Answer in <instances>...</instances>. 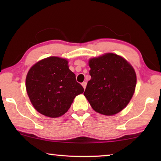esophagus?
<instances>
[{
    "label": "esophagus",
    "instance_id": "1",
    "mask_svg": "<svg viewBox=\"0 0 161 161\" xmlns=\"http://www.w3.org/2000/svg\"><path fill=\"white\" fill-rule=\"evenodd\" d=\"M81 85H82L84 89H85L86 86V81H84V82H82V84H81Z\"/></svg>",
    "mask_w": 161,
    "mask_h": 161
}]
</instances>
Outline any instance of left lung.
Wrapping results in <instances>:
<instances>
[{
  "instance_id": "obj_1",
  "label": "left lung",
  "mask_w": 161,
  "mask_h": 161,
  "mask_svg": "<svg viewBox=\"0 0 161 161\" xmlns=\"http://www.w3.org/2000/svg\"><path fill=\"white\" fill-rule=\"evenodd\" d=\"M89 65L91 80L84 95L92 108L106 116L123 110L135 92L136 75L133 67L114 53L92 58Z\"/></svg>"
}]
</instances>
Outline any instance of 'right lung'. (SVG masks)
Masks as SVG:
<instances>
[{"label":"right lung","instance_id":"add662e5","mask_svg":"<svg viewBox=\"0 0 161 161\" xmlns=\"http://www.w3.org/2000/svg\"><path fill=\"white\" fill-rule=\"evenodd\" d=\"M27 93L38 112L50 118L67 112L84 88L76 81L66 59L50 57L35 64L26 77Z\"/></svg>","mask_w":161,"mask_h":161}]
</instances>
